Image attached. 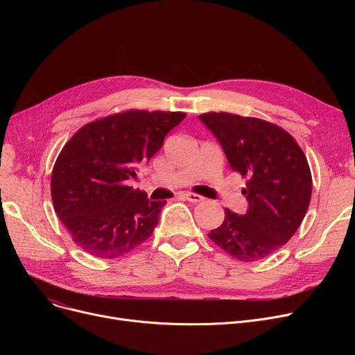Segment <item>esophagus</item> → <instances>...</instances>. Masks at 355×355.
I'll use <instances>...</instances> for the list:
<instances>
[{
    "mask_svg": "<svg viewBox=\"0 0 355 355\" xmlns=\"http://www.w3.org/2000/svg\"><path fill=\"white\" fill-rule=\"evenodd\" d=\"M184 198L187 200V201H190V202H201L204 200V197H201V196H198L196 193H185Z\"/></svg>",
    "mask_w": 355,
    "mask_h": 355,
    "instance_id": "esophagus-1",
    "label": "esophagus"
}]
</instances>
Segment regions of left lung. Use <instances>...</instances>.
Wrapping results in <instances>:
<instances>
[{"instance_id": "1", "label": "left lung", "mask_w": 355, "mask_h": 355, "mask_svg": "<svg viewBox=\"0 0 355 355\" xmlns=\"http://www.w3.org/2000/svg\"><path fill=\"white\" fill-rule=\"evenodd\" d=\"M200 121L223 146L234 171L246 178L245 216L226 209L223 225L209 233L241 262H256L282 248L308 211L312 175L295 138L272 122L227 112H207Z\"/></svg>"}]
</instances>
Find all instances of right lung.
I'll return each mask as SVG.
<instances>
[{
	"mask_svg": "<svg viewBox=\"0 0 355 355\" xmlns=\"http://www.w3.org/2000/svg\"><path fill=\"white\" fill-rule=\"evenodd\" d=\"M184 118V112L129 109L86 123L66 142L51 171V200L80 249L116 259L153 234L166 201L148 200L126 181Z\"/></svg>",
	"mask_w": 355,
	"mask_h": 355,
	"instance_id": "1",
	"label": "right lung"
}]
</instances>
